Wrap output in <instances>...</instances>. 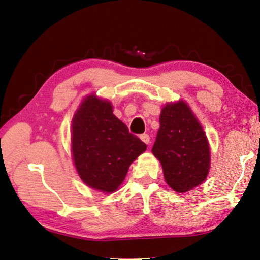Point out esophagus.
I'll list each match as a JSON object with an SVG mask.
<instances>
[{
  "mask_svg": "<svg viewBox=\"0 0 260 260\" xmlns=\"http://www.w3.org/2000/svg\"><path fill=\"white\" fill-rule=\"evenodd\" d=\"M140 139L143 141V142L145 143V144H149L150 143V136H149V134H141L140 135Z\"/></svg>",
  "mask_w": 260,
  "mask_h": 260,
  "instance_id": "34e87169",
  "label": "esophagus"
}]
</instances>
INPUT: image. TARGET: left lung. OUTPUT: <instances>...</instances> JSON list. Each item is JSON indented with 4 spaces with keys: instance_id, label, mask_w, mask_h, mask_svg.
Instances as JSON below:
<instances>
[{
    "instance_id": "8db88e82",
    "label": "left lung",
    "mask_w": 260,
    "mask_h": 260,
    "mask_svg": "<svg viewBox=\"0 0 260 260\" xmlns=\"http://www.w3.org/2000/svg\"><path fill=\"white\" fill-rule=\"evenodd\" d=\"M159 121L152 153L161 164L168 185L178 193L190 191L209 173L210 150L205 132L184 101L167 103Z\"/></svg>"
}]
</instances>
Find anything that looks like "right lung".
<instances>
[{"mask_svg": "<svg viewBox=\"0 0 260 260\" xmlns=\"http://www.w3.org/2000/svg\"><path fill=\"white\" fill-rule=\"evenodd\" d=\"M109 101L91 94L74 115L72 151L78 175L87 186L115 192L129 165L146 150V144L128 132L112 114Z\"/></svg>", "mask_w": 260, "mask_h": 260, "instance_id": "1", "label": "right lung"}]
</instances>
